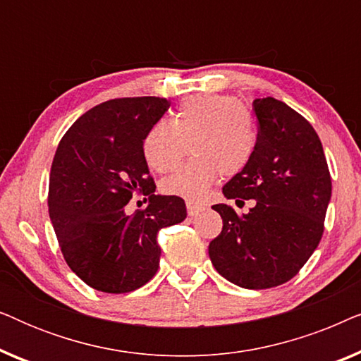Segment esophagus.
Wrapping results in <instances>:
<instances>
[{
	"label": "esophagus",
	"mask_w": 361,
	"mask_h": 361,
	"mask_svg": "<svg viewBox=\"0 0 361 361\" xmlns=\"http://www.w3.org/2000/svg\"><path fill=\"white\" fill-rule=\"evenodd\" d=\"M202 210H204V207L192 204V202H187V214H189V216H197Z\"/></svg>",
	"instance_id": "esophagus-1"
}]
</instances>
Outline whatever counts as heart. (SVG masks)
<instances>
[{
	"label": "heart",
	"mask_w": 361,
	"mask_h": 361,
	"mask_svg": "<svg viewBox=\"0 0 361 361\" xmlns=\"http://www.w3.org/2000/svg\"><path fill=\"white\" fill-rule=\"evenodd\" d=\"M187 145L190 161L161 180V192L199 202L219 172L235 177L250 166L258 147V128L238 98L200 93L185 98L171 121L152 123L142 137L141 151L146 164L162 174L179 164Z\"/></svg>",
	"instance_id": "1"
}]
</instances>
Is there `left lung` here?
Returning <instances> with one entry per match:
<instances>
[{
	"instance_id": "1",
	"label": "left lung",
	"mask_w": 361,
	"mask_h": 361,
	"mask_svg": "<svg viewBox=\"0 0 361 361\" xmlns=\"http://www.w3.org/2000/svg\"><path fill=\"white\" fill-rule=\"evenodd\" d=\"M258 147L250 166L224 187L226 199H255L248 214L216 204L221 233L209 245L215 269L240 288L288 283L324 233L332 179L322 142L302 115L273 97L256 98Z\"/></svg>"
}]
</instances>
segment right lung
Wrapping results in <instances>:
<instances>
[{
  "mask_svg": "<svg viewBox=\"0 0 361 361\" xmlns=\"http://www.w3.org/2000/svg\"><path fill=\"white\" fill-rule=\"evenodd\" d=\"M169 106L159 97L108 100L78 118L57 146L49 215L68 268L102 293H131L152 279L157 231L187 216L180 197L154 194L141 151L147 128ZM136 193L150 204L126 216L124 205Z\"/></svg>",
  "mask_w": 361,
  "mask_h": 361,
  "instance_id": "1",
  "label": "right lung"
}]
</instances>
